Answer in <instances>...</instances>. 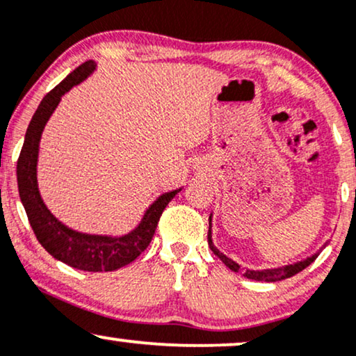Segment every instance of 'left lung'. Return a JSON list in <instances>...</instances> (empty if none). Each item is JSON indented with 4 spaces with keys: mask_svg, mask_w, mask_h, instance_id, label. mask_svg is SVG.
I'll use <instances>...</instances> for the list:
<instances>
[{
    "mask_svg": "<svg viewBox=\"0 0 356 356\" xmlns=\"http://www.w3.org/2000/svg\"><path fill=\"white\" fill-rule=\"evenodd\" d=\"M208 245H210V249L213 250V254L216 255L218 259L221 260L222 264L226 265L227 268L233 270V272L239 273L243 272V275L245 278H250V280H255V282H280V280H285V278H290L293 275L300 273L301 270H305L307 265H311L314 262L316 257L319 254H314L311 255V257H307L305 260H301V262H296V264H291V265H285V267H278V268H264V270H241V265L236 264L234 260H231L229 257H226L225 254L220 252L215 248V244H213V239H211V215H210V227H208Z\"/></svg>",
    "mask_w": 356,
    "mask_h": 356,
    "instance_id": "1",
    "label": "left lung"
}]
</instances>
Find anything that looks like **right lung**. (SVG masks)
<instances>
[{
    "mask_svg": "<svg viewBox=\"0 0 356 356\" xmlns=\"http://www.w3.org/2000/svg\"><path fill=\"white\" fill-rule=\"evenodd\" d=\"M96 61L92 60L78 66L42 99L27 127L17 159V187L35 238L51 257L84 272H112L134 262L148 248L164 208L175 197V193L181 192V188L165 192L156 198L145 211L138 226L123 236L79 233L56 220L54 213L47 208L37 184V161L42 131L61 97L76 84L83 83L96 70Z\"/></svg>",
    "mask_w": 356,
    "mask_h": 356,
    "instance_id": "add662e5",
    "label": "right lung"
}]
</instances>
